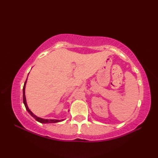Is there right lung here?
Here are the masks:
<instances>
[{"label":"right lung","mask_w":158,"mask_h":158,"mask_svg":"<svg viewBox=\"0 0 158 158\" xmlns=\"http://www.w3.org/2000/svg\"><path fill=\"white\" fill-rule=\"evenodd\" d=\"M28 79V77H27ZM27 79H26V81L24 85H23V104H24L26 110H27V111L29 113L30 115H31L32 117H34V118L37 121V122L41 123H57V122H62V121L64 120V119H43V118H41V117H37L36 115H35L34 113H33L30 109L28 108V105H27V102H26V96H25V88H26V82H27Z\"/></svg>","instance_id":"add662e5"}]
</instances>
